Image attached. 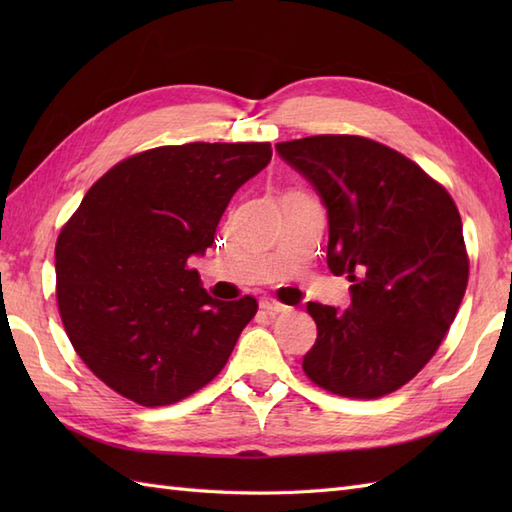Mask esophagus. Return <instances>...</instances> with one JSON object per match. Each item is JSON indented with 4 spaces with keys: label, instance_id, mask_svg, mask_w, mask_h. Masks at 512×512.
I'll return each mask as SVG.
<instances>
[{
    "label": "esophagus",
    "instance_id": "obj_1",
    "mask_svg": "<svg viewBox=\"0 0 512 512\" xmlns=\"http://www.w3.org/2000/svg\"><path fill=\"white\" fill-rule=\"evenodd\" d=\"M259 308L266 310L268 314H281V312H288L290 310L288 306H284V303H279L273 297H264L262 301H259Z\"/></svg>",
    "mask_w": 512,
    "mask_h": 512
}]
</instances>
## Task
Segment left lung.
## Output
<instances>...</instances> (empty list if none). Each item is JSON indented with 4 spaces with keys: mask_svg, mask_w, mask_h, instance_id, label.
Returning <instances> with one entry per match:
<instances>
[{
    "mask_svg": "<svg viewBox=\"0 0 512 512\" xmlns=\"http://www.w3.org/2000/svg\"><path fill=\"white\" fill-rule=\"evenodd\" d=\"M328 209V266L352 281L339 310L308 303L317 343L303 356L314 385L380 398L436 354L469 281L462 220L447 189L396 149L363 136L277 143Z\"/></svg>",
    "mask_w": 512,
    "mask_h": 512,
    "instance_id": "8db88e82",
    "label": "left lung"
}]
</instances>
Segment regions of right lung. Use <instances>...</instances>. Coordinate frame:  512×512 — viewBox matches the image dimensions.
Here are the masks:
<instances>
[{
    "instance_id": "obj_1",
    "label": "right lung",
    "mask_w": 512,
    "mask_h": 512,
    "mask_svg": "<svg viewBox=\"0 0 512 512\" xmlns=\"http://www.w3.org/2000/svg\"><path fill=\"white\" fill-rule=\"evenodd\" d=\"M270 143H189L136 154L92 184L54 248L57 303L81 361L143 407L209 385L257 301L206 295L191 255L213 246L228 202Z\"/></svg>"
}]
</instances>
